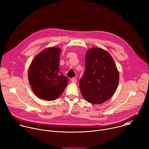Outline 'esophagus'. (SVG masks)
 <instances>
[{
	"mask_svg": "<svg viewBox=\"0 0 149 149\" xmlns=\"http://www.w3.org/2000/svg\"><path fill=\"white\" fill-rule=\"evenodd\" d=\"M71 81L72 82H76V81H77V80H76V79L75 78H72Z\"/></svg>",
	"mask_w": 149,
	"mask_h": 149,
	"instance_id": "34e87169",
	"label": "esophagus"
}]
</instances>
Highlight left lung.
<instances>
[{"label": "left lung", "instance_id": "8db88e82", "mask_svg": "<svg viewBox=\"0 0 149 149\" xmlns=\"http://www.w3.org/2000/svg\"><path fill=\"white\" fill-rule=\"evenodd\" d=\"M118 82V71L109 53L101 48L89 49L85 72L79 81L84 98L91 104H102L114 95Z\"/></svg>", "mask_w": 149, "mask_h": 149}]
</instances>
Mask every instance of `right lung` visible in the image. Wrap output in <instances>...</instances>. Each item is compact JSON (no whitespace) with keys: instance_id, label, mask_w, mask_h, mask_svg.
I'll list each match as a JSON object with an SVG mask.
<instances>
[{"instance_id":"add662e5","label":"right lung","mask_w":149,"mask_h":149,"mask_svg":"<svg viewBox=\"0 0 149 149\" xmlns=\"http://www.w3.org/2000/svg\"><path fill=\"white\" fill-rule=\"evenodd\" d=\"M61 49L49 48L42 51L32 62L28 70L29 84L39 98L56 99L66 88L68 78L59 70Z\"/></svg>"}]
</instances>
